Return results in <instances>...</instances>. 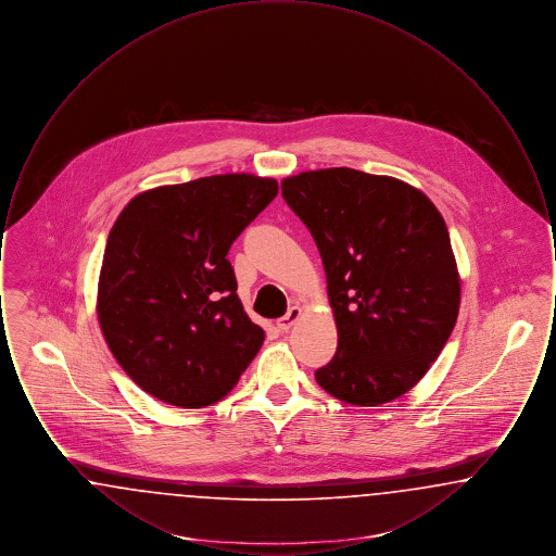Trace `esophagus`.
Segmentation results:
<instances>
[{
	"mask_svg": "<svg viewBox=\"0 0 556 556\" xmlns=\"http://www.w3.org/2000/svg\"><path fill=\"white\" fill-rule=\"evenodd\" d=\"M300 317H302V308H300V306H291L290 311H288V315L277 320V329L283 331V333H288Z\"/></svg>",
	"mask_w": 556,
	"mask_h": 556,
	"instance_id": "1",
	"label": "esophagus"
}]
</instances>
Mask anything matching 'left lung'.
I'll list each match as a JSON object with an SVG mask.
<instances>
[{"instance_id":"8db88e82","label":"left lung","mask_w":556,"mask_h":556,"mask_svg":"<svg viewBox=\"0 0 556 556\" xmlns=\"http://www.w3.org/2000/svg\"><path fill=\"white\" fill-rule=\"evenodd\" d=\"M327 275L338 352L315 372L333 397L377 406L406 394L458 317L460 279L442 214L424 191L354 168L281 181Z\"/></svg>"}]
</instances>
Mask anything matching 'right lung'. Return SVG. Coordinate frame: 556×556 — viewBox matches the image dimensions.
<instances>
[{
	"mask_svg": "<svg viewBox=\"0 0 556 556\" xmlns=\"http://www.w3.org/2000/svg\"><path fill=\"white\" fill-rule=\"evenodd\" d=\"M275 179L214 175L135 195L108 236L98 318L132 381L173 406L227 396L265 331L245 315L227 252L277 195Z\"/></svg>",
	"mask_w": 556,
	"mask_h": 556,
	"instance_id": "obj_1",
	"label": "right lung"
}]
</instances>
